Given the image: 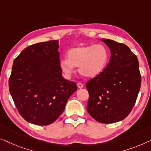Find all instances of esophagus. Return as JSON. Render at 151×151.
<instances>
[{
	"mask_svg": "<svg viewBox=\"0 0 151 151\" xmlns=\"http://www.w3.org/2000/svg\"><path fill=\"white\" fill-rule=\"evenodd\" d=\"M77 87H78V89H81L83 87V85L81 83H77Z\"/></svg>",
	"mask_w": 151,
	"mask_h": 151,
	"instance_id": "34e87169",
	"label": "esophagus"
}]
</instances>
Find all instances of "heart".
Returning a JSON list of instances; mask_svg holds the SVG:
<instances>
[{
  "mask_svg": "<svg viewBox=\"0 0 151 151\" xmlns=\"http://www.w3.org/2000/svg\"><path fill=\"white\" fill-rule=\"evenodd\" d=\"M109 51L103 44L77 46L68 50L67 58L59 61L63 73L70 76L75 68L86 78L96 77L103 73L109 61Z\"/></svg>",
  "mask_w": 151,
  "mask_h": 151,
  "instance_id": "b5f03b06",
  "label": "heart"
}]
</instances>
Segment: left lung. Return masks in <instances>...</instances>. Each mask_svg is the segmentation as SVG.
Here are the masks:
<instances>
[{
	"label": "left lung",
	"mask_w": 151,
	"mask_h": 151,
	"mask_svg": "<svg viewBox=\"0 0 151 151\" xmlns=\"http://www.w3.org/2000/svg\"><path fill=\"white\" fill-rule=\"evenodd\" d=\"M109 48L111 59L103 73L86 84L89 92L87 110L101 123L117 122L129 115L141 86L137 56L128 46L101 39Z\"/></svg>",
	"instance_id": "obj_1"
}]
</instances>
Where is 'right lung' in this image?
Returning <instances> with one entry per match:
<instances>
[{"label": "right lung", "mask_w": 151, "mask_h": 151, "mask_svg": "<svg viewBox=\"0 0 151 151\" xmlns=\"http://www.w3.org/2000/svg\"><path fill=\"white\" fill-rule=\"evenodd\" d=\"M59 41L40 42L24 48L15 59L9 80L18 111L31 124L53 123L77 90L75 82L62 76Z\"/></svg>", "instance_id": "right-lung-1"}]
</instances>
